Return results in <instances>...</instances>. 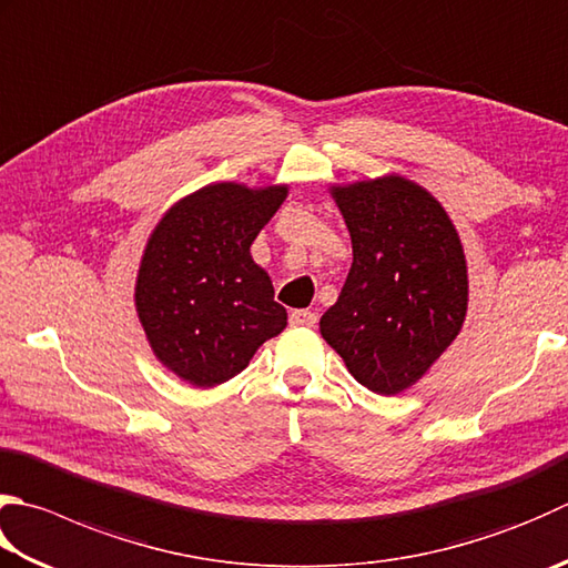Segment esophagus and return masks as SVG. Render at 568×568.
Segmentation results:
<instances>
[{
    "instance_id": "obj_1",
    "label": "esophagus",
    "mask_w": 568,
    "mask_h": 568,
    "mask_svg": "<svg viewBox=\"0 0 568 568\" xmlns=\"http://www.w3.org/2000/svg\"><path fill=\"white\" fill-rule=\"evenodd\" d=\"M317 315L310 313V310H293L291 313V325L295 327H315Z\"/></svg>"
}]
</instances>
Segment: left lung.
<instances>
[{"instance_id":"obj_1","label":"left lung","mask_w":568,"mask_h":568,"mask_svg":"<svg viewBox=\"0 0 568 568\" xmlns=\"http://www.w3.org/2000/svg\"><path fill=\"white\" fill-rule=\"evenodd\" d=\"M352 236V268L320 320L325 342L374 394L414 386L468 315V263L448 211L398 174L329 186Z\"/></svg>"}]
</instances>
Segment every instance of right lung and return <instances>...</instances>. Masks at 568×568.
<instances>
[{
  "label": "right lung",
  "instance_id": "obj_1",
  "mask_svg": "<svg viewBox=\"0 0 568 568\" xmlns=\"http://www.w3.org/2000/svg\"><path fill=\"white\" fill-rule=\"evenodd\" d=\"M287 196V184L216 182L186 194L158 221L144 246L135 307L166 369L196 388L246 369L287 313L251 243Z\"/></svg>",
  "mask_w": 568,
  "mask_h": 568
}]
</instances>
